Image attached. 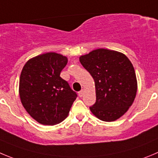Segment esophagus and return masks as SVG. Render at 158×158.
Returning a JSON list of instances; mask_svg holds the SVG:
<instances>
[{
  "instance_id": "obj_1",
  "label": "esophagus",
  "mask_w": 158,
  "mask_h": 158,
  "mask_svg": "<svg viewBox=\"0 0 158 158\" xmlns=\"http://www.w3.org/2000/svg\"><path fill=\"white\" fill-rule=\"evenodd\" d=\"M83 94H84V90H83V89H82V90H80L79 92V96L80 97H82V96H83Z\"/></svg>"
}]
</instances>
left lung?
I'll use <instances>...</instances> for the list:
<instances>
[{
    "instance_id": "1",
    "label": "left lung",
    "mask_w": 158,
    "mask_h": 158,
    "mask_svg": "<svg viewBox=\"0 0 158 158\" xmlns=\"http://www.w3.org/2000/svg\"><path fill=\"white\" fill-rule=\"evenodd\" d=\"M79 61L94 79L96 103L89 107L100 120L114 122L129 110L135 100L137 80L129 59L111 50H94Z\"/></svg>"
}]
</instances>
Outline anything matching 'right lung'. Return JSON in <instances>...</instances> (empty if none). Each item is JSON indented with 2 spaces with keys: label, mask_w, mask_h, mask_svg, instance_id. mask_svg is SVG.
<instances>
[{
  "label": "right lung",
  "mask_w": 158,
  "mask_h": 158,
  "mask_svg": "<svg viewBox=\"0 0 158 158\" xmlns=\"http://www.w3.org/2000/svg\"><path fill=\"white\" fill-rule=\"evenodd\" d=\"M68 63L65 56L54 52L40 54L25 64L19 79V97L29 115L46 126L66 118L77 97L61 72Z\"/></svg>",
  "instance_id": "add662e5"
}]
</instances>
